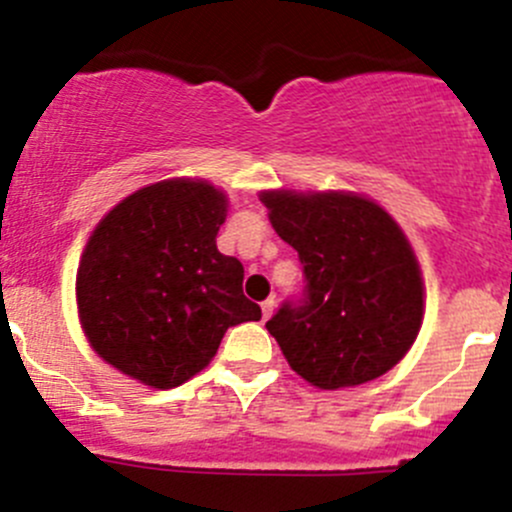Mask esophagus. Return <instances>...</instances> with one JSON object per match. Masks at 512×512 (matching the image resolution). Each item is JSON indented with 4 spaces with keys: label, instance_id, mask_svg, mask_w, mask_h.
<instances>
[{
    "label": "esophagus",
    "instance_id": "obj_1",
    "mask_svg": "<svg viewBox=\"0 0 512 512\" xmlns=\"http://www.w3.org/2000/svg\"><path fill=\"white\" fill-rule=\"evenodd\" d=\"M274 306H276V301H274V299H266L264 304H261V316H264V321L269 319L271 314H274Z\"/></svg>",
    "mask_w": 512,
    "mask_h": 512
}]
</instances>
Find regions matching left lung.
<instances>
[{
    "label": "left lung",
    "mask_w": 512,
    "mask_h": 512,
    "mask_svg": "<svg viewBox=\"0 0 512 512\" xmlns=\"http://www.w3.org/2000/svg\"><path fill=\"white\" fill-rule=\"evenodd\" d=\"M271 226L296 248L304 289L266 321L286 362L321 389L382 377L422 324V279L397 223L349 193L269 191Z\"/></svg>",
    "instance_id": "left-lung-1"
}]
</instances>
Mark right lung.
I'll return each mask as SVG.
<instances>
[{
    "mask_svg": "<svg viewBox=\"0 0 512 512\" xmlns=\"http://www.w3.org/2000/svg\"><path fill=\"white\" fill-rule=\"evenodd\" d=\"M226 196L203 180H163L100 221L77 269V306L92 349L155 389L201 372L223 334L259 321L243 266L216 246Z\"/></svg>",
    "mask_w": 512,
    "mask_h": 512,
    "instance_id": "add662e5",
    "label": "right lung"
}]
</instances>
